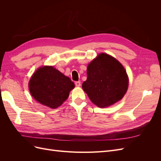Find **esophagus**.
<instances>
[{"instance_id":"obj_1","label":"esophagus","mask_w":161,"mask_h":161,"mask_svg":"<svg viewBox=\"0 0 161 161\" xmlns=\"http://www.w3.org/2000/svg\"><path fill=\"white\" fill-rule=\"evenodd\" d=\"M75 85H76V86H80V81L75 82Z\"/></svg>"}]
</instances>
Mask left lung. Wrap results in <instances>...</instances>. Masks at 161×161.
<instances>
[{"label": "left lung", "instance_id": "8db88e82", "mask_svg": "<svg viewBox=\"0 0 161 161\" xmlns=\"http://www.w3.org/2000/svg\"><path fill=\"white\" fill-rule=\"evenodd\" d=\"M86 74V80L82 87L99 108L114 104L123 98L128 90V77L124 66L106 53H100L90 63Z\"/></svg>", "mask_w": 161, "mask_h": 161}]
</instances>
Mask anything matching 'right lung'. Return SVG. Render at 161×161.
Returning a JSON list of instances; mask_svg holds the SVG:
<instances>
[{
  "label": "right lung",
  "instance_id": "1",
  "mask_svg": "<svg viewBox=\"0 0 161 161\" xmlns=\"http://www.w3.org/2000/svg\"><path fill=\"white\" fill-rule=\"evenodd\" d=\"M74 87V82L69 77L49 66L37 69L29 82V89L33 98L52 109L60 106Z\"/></svg>",
  "mask_w": 161,
  "mask_h": 161
}]
</instances>
